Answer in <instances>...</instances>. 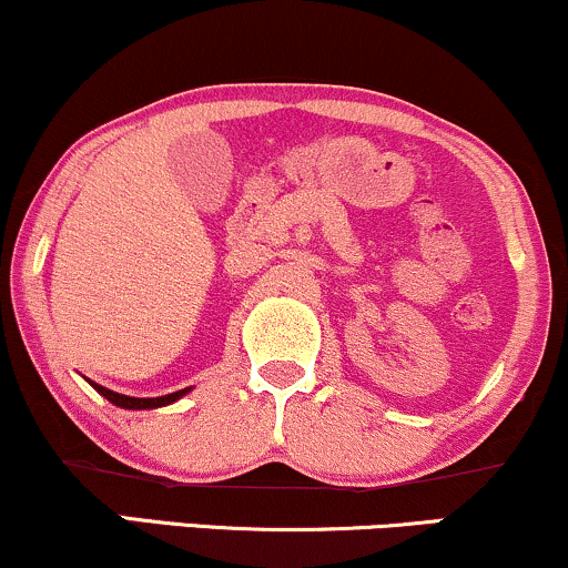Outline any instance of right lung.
Masks as SVG:
<instances>
[{"mask_svg":"<svg viewBox=\"0 0 568 568\" xmlns=\"http://www.w3.org/2000/svg\"><path fill=\"white\" fill-rule=\"evenodd\" d=\"M91 385L97 387V390L102 393L110 404L120 406V408H160V406H168V404H172V400H178L189 393V387H185V390H175V393H170V396H160V398H131V396H120V393H114V390H106V387L97 385V383H91Z\"/></svg>","mask_w":568,"mask_h":568,"instance_id":"right-lung-1","label":"right lung"}]
</instances>
